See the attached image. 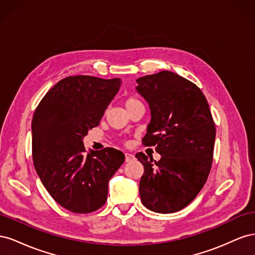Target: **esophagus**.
<instances>
[{"label":"esophagus","instance_id":"34e87169","mask_svg":"<svg viewBox=\"0 0 255 255\" xmlns=\"http://www.w3.org/2000/svg\"><path fill=\"white\" fill-rule=\"evenodd\" d=\"M135 158V156L133 155L132 153H126V161H130V160H133Z\"/></svg>","mask_w":255,"mask_h":255}]
</instances>
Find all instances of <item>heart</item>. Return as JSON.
<instances>
[{
	"label": "heart",
	"mask_w": 255,
	"mask_h": 255,
	"mask_svg": "<svg viewBox=\"0 0 255 255\" xmlns=\"http://www.w3.org/2000/svg\"><path fill=\"white\" fill-rule=\"evenodd\" d=\"M136 101H138V100H136V99H134V98H129V99H128L127 101H126V106L128 105V104H130V103H134V102H136Z\"/></svg>",
	"instance_id": "b5f03b06"
}]
</instances>
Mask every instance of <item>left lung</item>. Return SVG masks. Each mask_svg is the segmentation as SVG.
Wrapping results in <instances>:
<instances>
[{
    "label": "left lung",
    "mask_w": 255,
    "mask_h": 255,
    "mask_svg": "<svg viewBox=\"0 0 255 255\" xmlns=\"http://www.w3.org/2000/svg\"><path fill=\"white\" fill-rule=\"evenodd\" d=\"M136 82L151 111L143 144L160 154L158 161L135 155L144 167L140 200L152 212L174 213L197 197L210 174L215 123L202 91L183 76L161 71Z\"/></svg>",
    "instance_id": "1"
}]
</instances>
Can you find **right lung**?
Returning <instances> with one entry per match:
<instances>
[{
  "instance_id": "1",
  "label": "right lung",
  "mask_w": 255,
  "mask_h": 255,
  "mask_svg": "<svg viewBox=\"0 0 255 255\" xmlns=\"http://www.w3.org/2000/svg\"><path fill=\"white\" fill-rule=\"evenodd\" d=\"M119 78L68 76L47 92L34 113L32 149L38 176L55 201L72 213L99 210L125 154L104 148L85 154L83 139L120 89Z\"/></svg>"
}]
</instances>
